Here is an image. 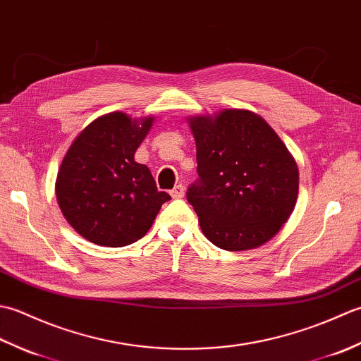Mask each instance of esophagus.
I'll use <instances>...</instances> for the list:
<instances>
[{
	"label": "esophagus",
	"instance_id": "esophagus-1",
	"mask_svg": "<svg viewBox=\"0 0 361 361\" xmlns=\"http://www.w3.org/2000/svg\"><path fill=\"white\" fill-rule=\"evenodd\" d=\"M171 195L173 198H183L185 197V186L183 185H176L172 190H171Z\"/></svg>",
	"mask_w": 361,
	"mask_h": 361
}]
</instances>
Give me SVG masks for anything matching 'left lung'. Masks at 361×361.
Masks as SVG:
<instances>
[{"mask_svg": "<svg viewBox=\"0 0 361 361\" xmlns=\"http://www.w3.org/2000/svg\"><path fill=\"white\" fill-rule=\"evenodd\" d=\"M198 178L186 197L206 239L226 251L257 248L293 212L299 172L274 130L247 110L189 121Z\"/></svg>", "mask_w": 361, "mask_h": 361, "instance_id": "left-lung-1", "label": "left lung"}]
</instances>
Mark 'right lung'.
Here are the masks:
<instances>
[{
  "mask_svg": "<svg viewBox=\"0 0 361 361\" xmlns=\"http://www.w3.org/2000/svg\"><path fill=\"white\" fill-rule=\"evenodd\" d=\"M153 118L132 121L114 111L91 122L75 137L60 166L56 194L60 209L83 239L126 247L149 231L171 195L159 192L135 152Z\"/></svg>",
  "mask_w": 361,
  "mask_h": 361,
  "instance_id": "right-lung-1",
  "label": "right lung"
}]
</instances>
